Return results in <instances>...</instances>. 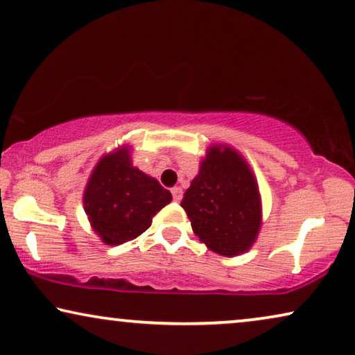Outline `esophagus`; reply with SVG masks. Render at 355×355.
Wrapping results in <instances>:
<instances>
[{"label": "esophagus", "mask_w": 355, "mask_h": 355, "mask_svg": "<svg viewBox=\"0 0 355 355\" xmlns=\"http://www.w3.org/2000/svg\"><path fill=\"white\" fill-rule=\"evenodd\" d=\"M172 196H173V201L180 202V201H182V198H183V189L180 187L172 188Z\"/></svg>", "instance_id": "34e87169"}]
</instances>
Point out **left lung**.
Here are the masks:
<instances>
[{"instance_id": "1", "label": "left lung", "mask_w": 355, "mask_h": 355, "mask_svg": "<svg viewBox=\"0 0 355 355\" xmlns=\"http://www.w3.org/2000/svg\"><path fill=\"white\" fill-rule=\"evenodd\" d=\"M182 207L193 232L211 251L233 257L256 241L262 220L261 194L251 167L236 149H207Z\"/></svg>"}]
</instances>
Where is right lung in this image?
I'll return each mask as SVG.
<instances>
[{
	"instance_id": "add662e5",
	"label": "right lung",
	"mask_w": 355,
	"mask_h": 355,
	"mask_svg": "<svg viewBox=\"0 0 355 355\" xmlns=\"http://www.w3.org/2000/svg\"><path fill=\"white\" fill-rule=\"evenodd\" d=\"M171 201L168 189L133 167L128 146L99 159L83 193L88 220L109 246L127 243L146 232L153 217Z\"/></svg>"
}]
</instances>
